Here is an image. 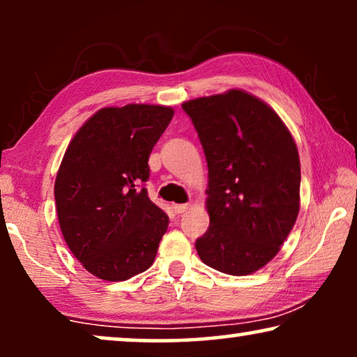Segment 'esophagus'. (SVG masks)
Segmentation results:
<instances>
[{"instance_id":"obj_1","label":"esophagus","mask_w":357,"mask_h":357,"mask_svg":"<svg viewBox=\"0 0 357 357\" xmlns=\"http://www.w3.org/2000/svg\"><path fill=\"white\" fill-rule=\"evenodd\" d=\"M188 208H190V204H188V203H183V204H172L174 213H177V214H182V213H185V211H187Z\"/></svg>"}]
</instances>
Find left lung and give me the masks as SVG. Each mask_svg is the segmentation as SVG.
Here are the masks:
<instances>
[{"instance_id": "8db88e82", "label": "left lung", "mask_w": 357, "mask_h": 357, "mask_svg": "<svg viewBox=\"0 0 357 357\" xmlns=\"http://www.w3.org/2000/svg\"><path fill=\"white\" fill-rule=\"evenodd\" d=\"M208 162L209 227L197 238L204 265L234 276L280 252L299 214L301 160L275 110L241 89L182 105Z\"/></svg>"}]
</instances>
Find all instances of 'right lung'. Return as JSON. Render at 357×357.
<instances>
[{
	"instance_id": "1",
	"label": "right lung",
	"mask_w": 357,
	"mask_h": 357,
	"mask_svg": "<svg viewBox=\"0 0 357 357\" xmlns=\"http://www.w3.org/2000/svg\"><path fill=\"white\" fill-rule=\"evenodd\" d=\"M174 116L164 105L96 112L71 139L55 180L61 234L91 275L125 281L153 265L169 216L151 202L149 154Z\"/></svg>"
}]
</instances>
